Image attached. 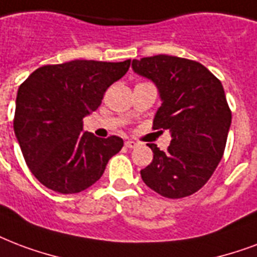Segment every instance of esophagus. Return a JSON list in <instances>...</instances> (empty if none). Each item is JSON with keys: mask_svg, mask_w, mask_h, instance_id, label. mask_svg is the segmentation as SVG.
<instances>
[{"mask_svg": "<svg viewBox=\"0 0 257 257\" xmlns=\"http://www.w3.org/2000/svg\"><path fill=\"white\" fill-rule=\"evenodd\" d=\"M125 146L128 147V148H136L139 144L136 142H133V140H128V142H125Z\"/></svg>", "mask_w": 257, "mask_h": 257, "instance_id": "obj_1", "label": "esophagus"}]
</instances>
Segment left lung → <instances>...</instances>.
I'll list each match as a JSON object with an SVG mask.
<instances>
[{
  "instance_id": "left-lung-1",
  "label": "left lung",
  "mask_w": 257,
  "mask_h": 257,
  "mask_svg": "<svg viewBox=\"0 0 257 257\" xmlns=\"http://www.w3.org/2000/svg\"><path fill=\"white\" fill-rule=\"evenodd\" d=\"M132 67L158 86L163 101L152 129L171 132L166 152L147 144L154 160L140 171L143 181L166 198L189 197L210 179L224 155L232 122L224 87L190 59L155 55L135 59Z\"/></svg>"
}]
</instances>
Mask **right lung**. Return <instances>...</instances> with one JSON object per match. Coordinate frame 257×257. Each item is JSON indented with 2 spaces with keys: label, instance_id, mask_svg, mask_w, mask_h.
Returning a JSON list of instances; mask_svg holds the SVG:
<instances>
[{
  "label": "right lung",
  "instance_id": "obj_1",
  "mask_svg": "<svg viewBox=\"0 0 257 257\" xmlns=\"http://www.w3.org/2000/svg\"><path fill=\"white\" fill-rule=\"evenodd\" d=\"M129 66L131 59L47 64L20 85L13 128L25 163L42 185L75 194L102 176L124 142L118 136L98 139L85 132L83 117L97 110L107 87Z\"/></svg>",
  "mask_w": 257,
  "mask_h": 257
}]
</instances>
